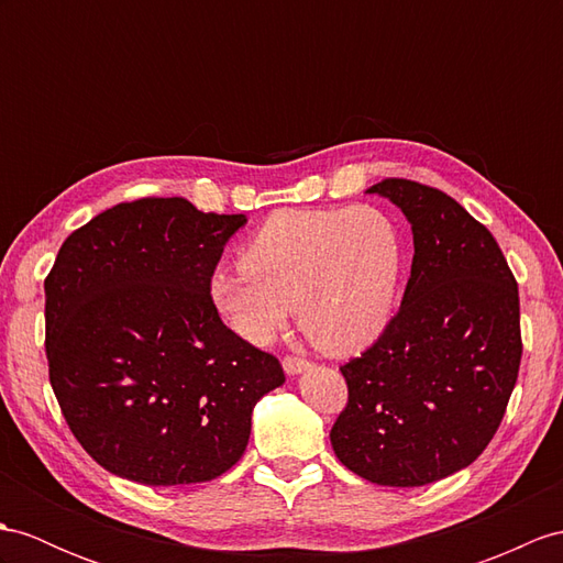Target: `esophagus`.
I'll use <instances>...</instances> for the list:
<instances>
[{"mask_svg": "<svg viewBox=\"0 0 563 563\" xmlns=\"http://www.w3.org/2000/svg\"><path fill=\"white\" fill-rule=\"evenodd\" d=\"M282 365H284V373L286 375H300V373H306V369L310 367V363L306 358H296V355H286V358L282 361Z\"/></svg>", "mask_w": 563, "mask_h": 563, "instance_id": "34e87169", "label": "esophagus"}]
</instances>
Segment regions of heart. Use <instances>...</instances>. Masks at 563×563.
<instances>
[{"instance_id": "heart-1", "label": "heart", "mask_w": 563, "mask_h": 563, "mask_svg": "<svg viewBox=\"0 0 563 563\" xmlns=\"http://www.w3.org/2000/svg\"><path fill=\"white\" fill-rule=\"evenodd\" d=\"M401 277L404 236L385 210H279L243 245L239 269L212 274L210 300L253 344L296 310L312 346L353 355L387 332Z\"/></svg>"}]
</instances>
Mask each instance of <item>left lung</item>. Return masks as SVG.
<instances>
[{"label": "left lung", "instance_id": "left-lung-1", "mask_svg": "<svg viewBox=\"0 0 563 563\" xmlns=\"http://www.w3.org/2000/svg\"><path fill=\"white\" fill-rule=\"evenodd\" d=\"M413 231L401 308L373 346L341 365L349 404L329 440L375 485L420 487L471 465L495 437L516 387L518 284L495 236L446 194L385 178Z\"/></svg>", "mask_w": 563, "mask_h": 563}]
</instances>
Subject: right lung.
I'll use <instances>...</instances> for the list:
<instances>
[{
  "instance_id": "obj_1",
  "label": "right lung",
  "mask_w": 563,
  "mask_h": 563,
  "mask_svg": "<svg viewBox=\"0 0 563 563\" xmlns=\"http://www.w3.org/2000/svg\"><path fill=\"white\" fill-rule=\"evenodd\" d=\"M245 214L186 198L121 202L76 229L45 279L49 385L104 471L141 485L208 483L249 446L274 355L219 318L210 277Z\"/></svg>"
}]
</instances>
